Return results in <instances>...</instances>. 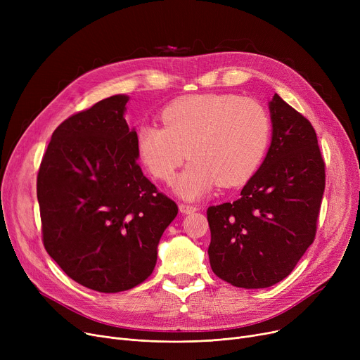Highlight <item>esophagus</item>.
<instances>
[{
    "label": "esophagus",
    "instance_id": "34e87169",
    "mask_svg": "<svg viewBox=\"0 0 360 360\" xmlns=\"http://www.w3.org/2000/svg\"><path fill=\"white\" fill-rule=\"evenodd\" d=\"M179 210H181V213H184V214H191V213H194V212H197L198 210V207H195V205H190V204H179Z\"/></svg>",
    "mask_w": 360,
    "mask_h": 360
}]
</instances>
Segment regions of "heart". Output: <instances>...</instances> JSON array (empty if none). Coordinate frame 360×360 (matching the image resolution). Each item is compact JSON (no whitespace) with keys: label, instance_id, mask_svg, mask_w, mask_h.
I'll use <instances>...</instances> for the list:
<instances>
[{"label":"heart","instance_id":"heart-1","mask_svg":"<svg viewBox=\"0 0 360 360\" xmlns=\"http://www.w3.org/2000/svg\"><path fill=\"white\" fill-rule=\"evenodd\" d=\"M162 122L137 128V153L156 179L170 182L186 158L191 163L175 184L184 198H200L220 184L247 182L267 153L270 113L238 94H190L162 110Z\"/></svg>","mask_w":360,"mask_h":360}]
</instances>
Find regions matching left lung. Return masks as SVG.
<instances>
[{
  "instance_id": "left-lung-1",
  "label": "left lung",
  "mask_w": 360,
  "mask_h": 360,
  "mask_svg": "<svg viewBox=\"0 0 360 360\" xmlns=\"http://www.w3.org/2000/svg\"><path fill=\"white\" fill-rule=\"evenodd\" d=\"M269 153L240 198L207 209L213 273L243 289L288 277L315 239L326 163L312 124L274 94Z\"/></svg>"
}]
</instances>
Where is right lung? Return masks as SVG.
Returning <instances> with one entry per match:
<instances>
[{
	"mask_svg": "<svg viewBox=\"0 0 360 360\" xmlns=\"http://www.w3.org/2000/svg\"><path fill=\"white\" fill-rule=\"evenodd\" d=\"M127 102L117 94L61 122L37 172L46 252L70 278L102 293L129 290L153 273L159 240L178 214L143 175Z\"/></svg>",
	"mask_w": 360,
	"mask_h": 360,
	"instance_id": "1",
	"label": "right lung"
}]
</instances>
